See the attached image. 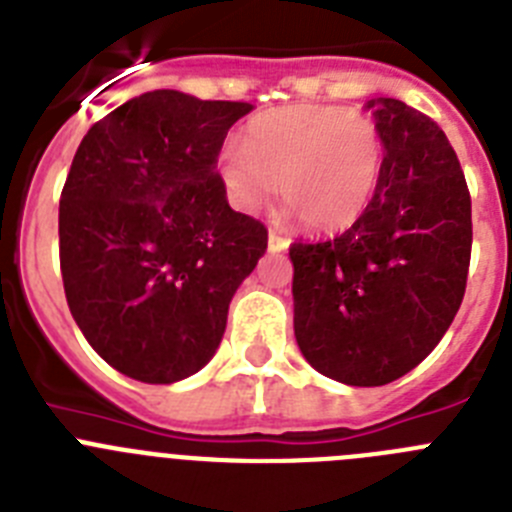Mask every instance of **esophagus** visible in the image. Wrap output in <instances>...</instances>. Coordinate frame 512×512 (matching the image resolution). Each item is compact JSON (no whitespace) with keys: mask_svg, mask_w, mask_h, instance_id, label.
Returning <instances> with one entry per match:
<instances>
[{"mask_svg":"<svg viewBox=\"0 0 512 512\" xmlns=\"http://www.w3.org/2000/svg\"><path fill=\"white\" fill-rule=\"evenodd\" d=\"M289 238L287 235L277 233V230H269V251H287L289 248Z\"/></svg>","mask_w":512,"mask_h":512,"instance_id":"obj_1","label":"esophagus"}]
</instances>
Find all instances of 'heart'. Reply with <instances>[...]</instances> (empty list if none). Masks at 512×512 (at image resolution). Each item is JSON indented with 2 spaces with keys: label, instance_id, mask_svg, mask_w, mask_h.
<instances>
[{
  "label": "heart",
  "instance_id": "1",
  "mask_svg": "<svg viewBox=\"0 0 512 512\" xmlns=\"http://www.w3.org/2000/svg\"><path fill=\"white\" fill-rule=\"evenodd\" d=\"M384 156V135L372 117L302 104L248 122L243 143L223 146L217 169L238 210L264 205L282 182L287 215L320 233H336L372 205Z\"/></svg>",
  "mask_w": 512,
  "mask_h": 512
}]
</instances>
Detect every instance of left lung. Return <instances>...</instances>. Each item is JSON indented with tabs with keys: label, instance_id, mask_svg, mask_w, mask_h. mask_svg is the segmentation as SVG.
<instances>
[{
	"label": "left lung",
	"instance_id": "8db88e82",
	"mask_svg": "<svg viewBox=\"0 0 512 512\" xmlns=\"http://www.w3.org/2000/svg\"><path fill=\"white\" fill-rule=\"evenodd\" d=\"M366 107L387 148L372 205L330 241L289 246L297 346L351 387L395 382L431 354L472 256V197L446 133L400 99Z\"/></svg>",
	"mask_w": 512,
	"mask_h": 512
}]
</instances>
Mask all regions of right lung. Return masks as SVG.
<instances>
[{
    "mask_svg": "<svg viewBox=\"0 0 512 512\" xmlns=\"http://www.w3.org/2000/svg\"><path fill=\"white\" fill-rule=\"evenodd\" d=\"M248 102L156 89L94 122L58 207L66 302L125 377L171 384L215 356L269 230L230 210L217 156Z\"/></svg>",
    "mask_w": 512,
    "mask_h": 512,
    "instance_id": "obj_1",
    "label": "right lung"
}]
</instances>
